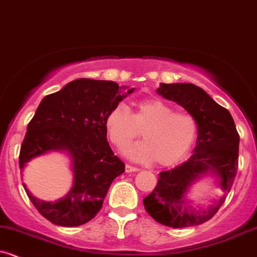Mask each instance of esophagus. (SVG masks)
<instances>
[{"instance_id": "obj_1", "label": "esophagus", "mask_w": 257, "mask_h": 257, "mask_svg": "<svg viewBox=\"0 0 257 257\" xmlns=\"http://www.w3.org/2000/svg\"><path fill=\"white\" fill-rule=\"evenodd\" d=\"M139 171V169H138V167H136V166H132V165H128L126 164L125 165V172H138Z\"/></svg>"}]
</instances>
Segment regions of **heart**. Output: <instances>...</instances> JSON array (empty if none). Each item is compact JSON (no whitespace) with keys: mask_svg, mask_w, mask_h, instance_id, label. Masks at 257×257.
I'll return each instance as SVG.
<instances>
[{"mask_svg":"<svg viewBox=\"0 0 257 257\" xmlns=\"http://www.w3.org/2000/svg\"><path fill=\"white\" fill-rule=\"evenodd\" d=\"M108 137L121 148L142 131L144 140L126 145L123 154L138 163L171 166L182 160L197 137V121L190 113L176 112L160 98H145L134 104L133 113L125 104H117L104 119Z\"/></svg>","mask_w":257,"mask_h":257,"instance_id":"b5f03b06","label":"heart"}]
</instances>
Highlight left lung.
Returning a JSON list of instances; mask_svg holds the SVG:
<instances>
[{
    "label": "left lung",
    "mask_w": 257,
    "mask_h": 257,
    "mask_svg": "<svg viewBox=\"0 0 257 257\" xmlns=\"http://www.w3.org/2000/svg\"><path fill=\"white\" fill-rule=\"evenodd\" d=\"M158 93L174 101L197 121V145L186 163L160 172L158 185L143 199L147 212L158 223L186 228L206 223L225 201L237 171L239 134L228 109L218 104L206 91L193 83H160ZM206 174L217 177L223 196L213 206L197 211L187 198L189 187Z\"/></svg>",
    "instance_id": "obj_1"
}]
</instances>
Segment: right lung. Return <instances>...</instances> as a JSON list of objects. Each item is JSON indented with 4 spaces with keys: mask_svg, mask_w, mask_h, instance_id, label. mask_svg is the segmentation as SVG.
Wrapping results in <instances>:
<instances>
[{
    "mask_svg": "<svg viewBox=\"0 0 257 257\" xmlns=\"http://www.w3.org/2000/svg\"><path fill=\"white\" fill-rule=\"evenodd\" d=\"M125 88V87H123ZM113 81L79 79L45 96L27 126L20 153V169L49 151H64L71 160V190L55 202H45L24 190L38 212L53 224L79 226L101 210L110 183L125 165L107 142V113L134 88L120 94Z\"/></svg>",
    "mask_w": 257,
    "mask_h": 257,
    "instance_id": "obj_1",
    "label": "right lung"
}]
</instances>
